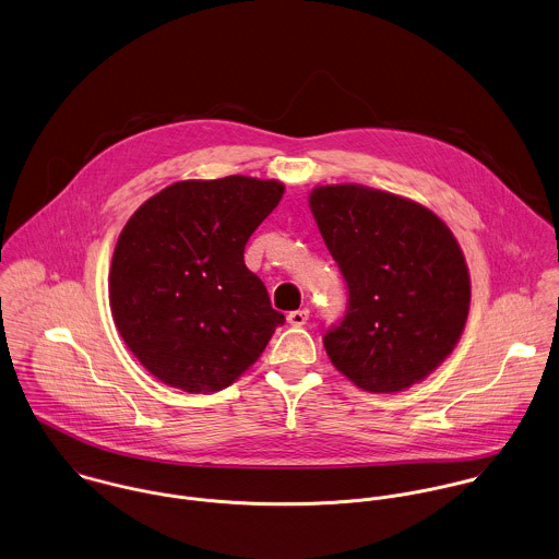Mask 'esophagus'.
I'll use <instances>...</instances> for the list:
<instances>
[{
    "label": "esophagus",
    "mask_w": 559,
    "mask_h": 559,
    "mask_svg": "<svg viewBox=\"0 0 559 559\" xmlns=\"http://www.w3.org/2000/svg\"><path fill=\"white\" fill-rule=\"evenodd\" d=\"M287 322H289L292 326H305V324L309 322V309H298V311H292V313L287 316Z\"/></svg>",
    "instance_id": "esophagus-1"
}]
</instances>
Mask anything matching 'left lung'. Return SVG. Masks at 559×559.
<instances>
[{"instance_id":"1","label":"left lung","mask_w":559,"mask_h":559,"mask_svg":"<svg viewBox=\"0 0 559 559\" xmlns=\"http://www.w3.org/2000/svg\"><path fill=\"white\" fill-rule=\"evenodd\" d=\"M309 203L347 285L345 316L322 336L333 365L371 393L424 380L468 316L455 237L430 210L362 186L316 188Z\"/></svg>"}]
</instances>
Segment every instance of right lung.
<instances>
[{
	"mask_svg": "<svg viewBox=\"0 0 559 559\" xmlns=\"http://www.w3.org/2000/svg\"><path fill=\"white\" fill-rule=\"evenodd\" d=\"M283 190L239 175L179 181L124 224L110 270L114 322L162 382L188 393L221 391L285 324L243 263L248 237Z\"/></svg>",
	"mask_w": 559,
	"mask_h": 559,
	"instance_id": "add662e5",
	"label": "right lung"
}]
</instances>
